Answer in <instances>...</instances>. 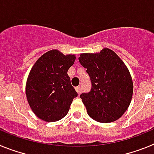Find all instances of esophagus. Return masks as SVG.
I'll list each match as a JSON object with an SVG mask.
<instances>
[{"label":"esophagus","instance_id":"34e87169","mask_svg":"<svg viewBox=\"0 0 154 154\" xmlns=\"http://www.w3.org/2000/svg\"><path fill=\"white\" fill-rule=\"evenodd\" d=\"M75 90H76V92H78V94H80L81 93V86H80V85H79V86H77L75 88Z\"/></svg>","mask_w":154,"mask_h":154}]
</instances>
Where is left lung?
Masks as SVG:
<instances>
[{"label": "left lung", "instance_id": "left-lung-1", "mask_svg": "<svg viewBox=\"0 0 154 154\" xmlns=\"http://www.w3.org/2000/svg\"><path fill=\"white\" fill-rule=\"evenodd\" d=\"M79 61L92 82L90 92L80 95L88 115L99 123L117 120L133 96V80L126 65L107 48L99 53H82Z\"/></svg>", "mask_w": 154, "mask_h": 154}]
</instances>
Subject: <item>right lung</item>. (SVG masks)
<instances>
[{
	"mask_svg": "<svg viewBox=\"0 0 154 154\" xmlns=\"http://www.w3.org/2000/svg\"><path fill=\"white\" fill-rule=\"evenodd\" d=\"M75 55H65L57 49L45 52L34 64L26 82V97L37 117L55 122L65 117L73 99L78 96L67 72Z\"/></svg>",
	"mask_w": 154,
	"mask_h": 154,
	"instance_id": "right-lung-1",
	"label": "right lung"
}]
</instances>
